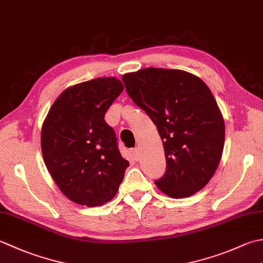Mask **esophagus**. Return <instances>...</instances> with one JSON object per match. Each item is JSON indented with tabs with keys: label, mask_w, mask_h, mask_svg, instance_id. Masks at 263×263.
<instances>
[{
	"label": "esophagus",
	"mask_w": 263,
	"mask_h": 263,
	"mask_svg": "<svg viewBox=\"0 0 263 263\" xmlns=\"http://www.w3.org/2000/svg\"><path fill=\"white\" fill-rule=\"evenodd\" d=\"M131 153H132L133 159H135V160H139V158H140V152H139V149H138V148L132 149Z\"/></svg>",
	"instance_id": "1"
}]
</instances>
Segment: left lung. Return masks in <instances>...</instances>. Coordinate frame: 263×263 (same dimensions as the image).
I'll use <instances>...</instances> for the list:
<instances>
[{
  "label": "left lung",
  "mask_w": 263,
  "mask_h": 263,
  "mask_svg": "<svg viewBox=\"0 0 263 263\" xmlns=\"http://www.w3.org/2000/svg\"><path fill=\"white\" fill-rule=\"evenodd\" d=\"M130 98L157 126L166 173L156 181L171 198L191 197L214 176L225 142V122L208 86L190 72L146 68L122 77Z\"/></svg>",
  "instance_id": "1"
}]
</instances>
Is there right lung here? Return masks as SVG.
I'll return each instance as SVG.
<instances>
[{
	"mask_svg": "<svg viewBox=\"0 0 263 263\" xmlns=\"http://www.w3.org/2000/svg\"><path fill=\"white\" fill-rule=\"evenodd\" d=\"M123 89L114 77L77 83L60 95L44 120V163L61 192L78 204L108 202L128 167L114 130L104 120Z\"/></svg>",
	"mask_w": 263,
	"mask_h": 263,
	"instance_id": "add662e5",
	"label": "right lung"
}]
</instances>
